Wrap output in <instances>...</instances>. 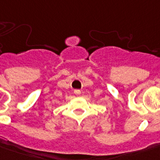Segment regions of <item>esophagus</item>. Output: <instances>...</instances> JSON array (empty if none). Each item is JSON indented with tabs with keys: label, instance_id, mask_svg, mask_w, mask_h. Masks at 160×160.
Wrapping results in <instances>:
<instances>
[{
	"label": "esophagus",
	"instance_id": "esophagus-1",
	"mask_svg": "<svg viewBox=\"0 0 160 160\" xmlns=\"http://www.w3.org/2000/svg\"><path fill=\"white\" fill-rule=\"evenodd\" d=\"M74 94H76V95H80V89H75V90H74Z\"/></svg>",
	"mask_w": 160,
	"mask_h": 160
}]
</instances>
